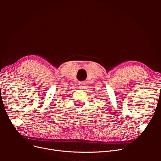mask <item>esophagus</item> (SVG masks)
<instances>
[{
	"label": "esophagus",
	"instance_id": "esophagus-1",
	"mask_svg": "<svg viewBox=\"0 0 161 161\" xmlns=\"http://www.w3.org/2000/svg\"><path fill=\"white\" fill-rule=\"evenodd\" d=\"M79 88H80V89H83L84 87L85 86V82H80V83H79Z\"/></svg>",
	"mask_w": 161,
	"mask_h": 161
}]
</instances>
